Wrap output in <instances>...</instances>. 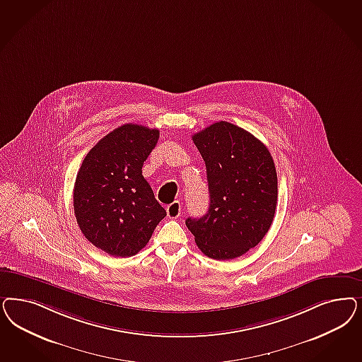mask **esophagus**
Listing matches in <instances>:
<instances>
[{"mask_svg":"<svg viewBox=\"0 0 362 362\" xmlns=\"http://www.w3.org/2000/svg\"><path fill=\"white\" fill-rule=\"evenodd\" d=\"M166 213L169 218H177L181 214V204L180 201H175L172 202L168 208H166Z\"/></svg>","mask_w":362,"mask_h":362,"instance_id":"obj_1","label":"esophagus"}]
</instances>
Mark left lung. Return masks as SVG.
Masks as SVG:
<instances>
[{"label": "left lung", "mask_w": 362, "mask_h": 362, "mask_svg": "<svg viewBox=\"0 0 362 362\" xmlns=\"http://www.w3.org/2000/svg\"><path fill=\"white\" fill-rule=\"evenodd\" d=\"M193 141L205 165L208 213L185 223L205 256L233 259L268 233L277 206V172L268 148L253 134L226 121L196 133Z\"/></svg>", "instance_id": "1"}]
</instances>
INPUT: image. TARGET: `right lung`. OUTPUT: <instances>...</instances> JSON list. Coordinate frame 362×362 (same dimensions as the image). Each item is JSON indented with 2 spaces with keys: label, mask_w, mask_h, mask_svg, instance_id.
I'll list each match as a JSON object with an SVG mask.
<instances>
[{
  "label": "right lung",
  "mask_w": 362,
  "mask_h": 362,
  "mask_svg": "<svg viewBox=\"0 0 362 362\" xmlns=\"http://www.w3.org/2000/svg\"><path fill=\"white\" fill-rule=\"evenodd\" d=\"M160 132L125 124L98 141L76 177L73 206L82 234L107 255H137L166 211L142 175Z\"/></svg>",
  "instance_id": "right-lung-1"
}]
</instances>
